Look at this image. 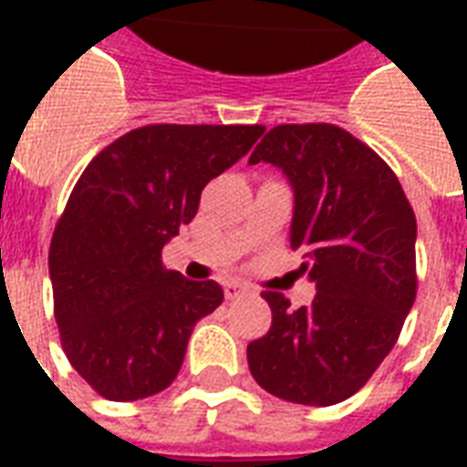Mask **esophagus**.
Instances as JSON below:
<instances>
[{
    "label": "esophagus",
    "instance_id": "esophagus-1",
    "mask_svg": "<svg viewBox=\"0 0 467 467\" xmlns=\"http://www.w3.org/2000/svg\"><path fill=\"white\" fill-rule=\"evenodd\" d=\"M243 295H250V287H247L244 283H227V285H224V297H227V300L243 297Z\"/></svg>",
    "mask_w": 467,
    "mask_h": 467
}]
</instances>
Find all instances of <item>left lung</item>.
<instances>
[{"label": "left lung", "mask_w": 467, "mask_h": 467, "mask_svg": "<svg viewBox=\"0 0 467 467\" xmlns=\"http://www.w3.org/2000/svg\"><path fill=\"white\" fill-rule=\"evenodd\" d=\"M257 162L293 184L290 247L317 295L293 310L265 290L273 325L247 345V365L275 398L343 402L380 368L415 303V213L390 164L337 124H277L250 154Z\"/></svg>", "instance_id": "8db88e82"}]
</instances>
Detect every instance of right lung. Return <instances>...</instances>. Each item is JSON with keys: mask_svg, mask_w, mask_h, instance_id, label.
Returning <instances> with one entry per match:
<instances>
[{"mask_svg": "<svg viewBox=\"0 0 467 467\" xmlns=\"http://www.w3.org/2000/svg\"><path fill=\"white\" fill-rule=\"evenodd\" d=\"M263 124H147L107 144L67 200L49 244L67 360L107 400L164 390L194 323L223 303L214 280L162 265L204 184L250 152Z\"/></svg>", "mask_w": 467, "mask_h": 467, "instance_id": "1", "label": "right lung"}]
</instances>
